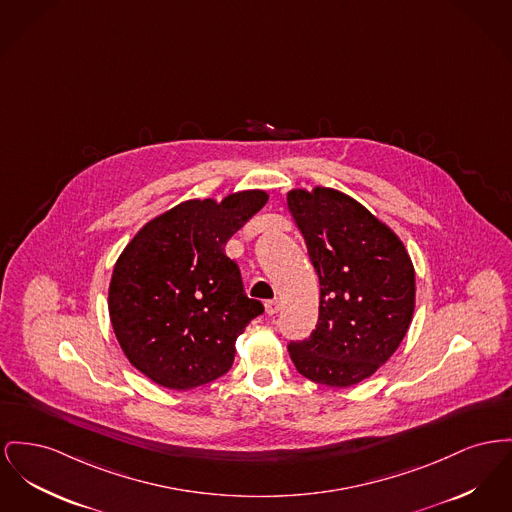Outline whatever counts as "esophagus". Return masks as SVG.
<instances>
[{
    "label": "esophagus",
    "mask_w": 512,
    "mask_h": 512,
    "mask_svg": "<svg viewBox=\"0 0 512 512\" xmlns=\"http://www.w3.org/2000/svg\"><path fill=\"white\" fill-rule=\"evenodd\" d=\"M278 309H280V301L276 300V298L265 303V311H267V315H276V313H278Z\"/></svg>",
    "instance_id": "34e87169"
}]
</instances>
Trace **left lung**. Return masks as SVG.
Here are the masks:
<instances>
[{
	"label": "left lung",
	"instance_id": "left-lung-1",
	"mask_svg": "<svg viewBox=\"0 0 512 512\" xmlns=\"http://www.w3.org/2000/svg\"><path fill=\"white\" fill-rule=\"evenodd\" d=\"M319 276V321L290 342L296 369L313 383L346 389L398 350L416 309V271L402 240L354 197L315 185L286 195Z\"/></svg>",
	"mask_w": 512,
	"mask_h": 512
}]
</instances>
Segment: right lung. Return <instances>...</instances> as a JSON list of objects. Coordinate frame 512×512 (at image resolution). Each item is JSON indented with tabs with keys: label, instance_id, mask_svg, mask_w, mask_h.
<instances>
[{
	"label": "right lung",
	"instance_id": "right-lung-1",
	"mask_svg": "<svg viewBox=\"0 0 512 512\" xmlns=\"http://www.w3.org/2000/svg\"><path fill=\"white\" fill-rule=\"evenodd\" d=\"M267 201L263 189L183 201L121 251L108 288L110 321L125 358L152 383L187 391L232 367L236 340L263 305L245 296L224 245Z\"/></svg>",
	"mask_w": 512,
	"mask_h": 512
}]
</instances>
